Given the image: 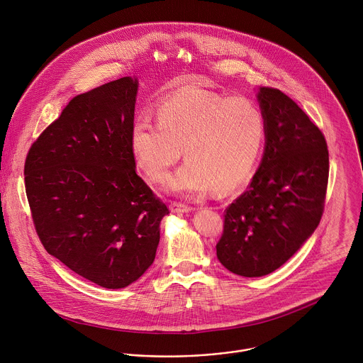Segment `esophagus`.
Segmentation results:
<instances>
[{"instance_id": "esophagus-1", "label": "esophagus", "mask_w": 363, "mask_h": 363, "mask_svg": "<svg viewBox=\"0 0 363 363\" xmlns=\"http://www.w3.org/2000/svg\"><path fill=\"white\" fill-rule=\"evenodd\" d=\"M169 210H171L172 213H188V211L192 210V207L188 206V204L179 203V201H172V203L169 204Z\"/></svg>"}]
</instances>
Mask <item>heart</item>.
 Returning a JSON list of instances; mask_svg holds the SVG:
<instances>
[{"label": "heart", "mask_w": 363, "mask_h": 363, "mask_svg": "<svg viewBox=\"0 0 363 363\" xmlns=\"http://www.w3.org/2000/svg\"><path fill=\"white\" fill-rule=\"evenodd\" d=\"M266 135L260 107L245 97L189 86L165 99L157 122L138 117L130 130L135 162L156 184L165 181L181 150L186 162L168 181L177 194L230 192L250 175Z\"/></svg>", "instance_id": "1"}]
</instances>
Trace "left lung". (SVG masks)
Masks as SVG:
<instances>
[{"label": "left lung", "mask_w": 363, "mask_h": 363, "mask_svg": "<svg viewBox=\"0 0 363 363\" xmlns=\"http://www.w3.org/2000/svg\"><path fill=\"white\" fill-rule=\"evenodd\" d=\"M266 147L247 189L224 211L217 257L231 273L262 277L282 266L320 223L328 182L322 130L281 90L260 87Z\"/></svg>", "instance_id": "8db88e82"}]
</instances>
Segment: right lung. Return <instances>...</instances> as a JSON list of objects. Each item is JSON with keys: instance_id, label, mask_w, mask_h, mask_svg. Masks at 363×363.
<instances>
[{"instance_id": "add662e5", "label": "right lung", "mask_w": 363, "mask_h": 363, "mask_svg": "<svg viewBox=\"0 0 363 363\" xmlns=\"http://www.w3.org/2000/svg\"><path fill=\"white\" fill-rule=\"evenodd\" d=\"M136 93L138 81L125 77L75 96L33 142L23 171L44 249L113 289L152 266L169 213L135 169Z\"/></svg>"}]
</instances>
